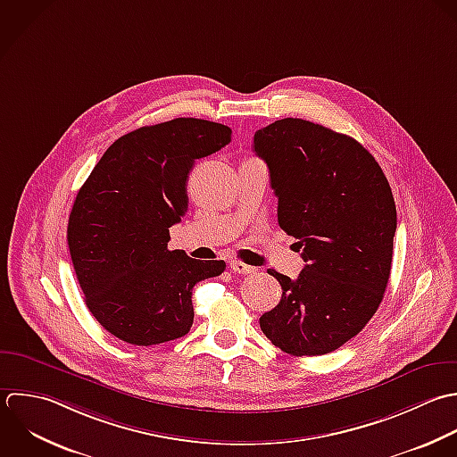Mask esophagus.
I'll list each match as a JSON object with an SVG mask.
<instances>
[{"mask_svg": "<svg viewBox=\"0 0 457 457\" xmlns=\"http://www.w3.org/2000/svg\"><path fill=\"white\" fill-rule=\"evenodd\" d=\"M229 267H231V270L237 272V274H253V272H254V267L245 265L244 262H238V260H233V262L229 263Z\"/></svg>", "mask_w": 457, "mask_h": 457, "instance_id": "obj_1", "label": "esophagus"}]
</instances>
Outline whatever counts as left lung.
Returning a JSON list of instances; mask_svg holds the SVG:
<instances>
[{"label":"left lung","instance_id":"8db88e82","mask_svg":"<svg viewBox=\"0 0 457 457\" xmlns=\"http://www.w3.org/2000/svg\"><path fill=\"white\" fill-rule=\"evenodd\" d=\"M278 197V222L295 237L304 269H269L279 304L263 335L292 356H320L356 337L378 312L392 270L397 210L376 158L353 137L287 117L254 133Z\"/></svg>","mask_w":457,"mask_h":457}]
</instances>
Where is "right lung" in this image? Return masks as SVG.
<instances>
[{
    "label": "right lung",
    "mask_w": 457,
    "mask_h": 457,
    "mask_svg": "<svg viewBox=\"0 0 457 457\" xmlns=\"http://www.w3.org/2000/svg\"><path fill=\"white\" fill-rule=\"evenodd\" d=\"M231 142L224 124L179 117L117 138L79 188L67 244L85 304L113 337L158 345L194 322L192 288L220 276L222 260L169 251V228L188 210L195 160Z\"/></svg>",
    "instance_id": "1"
}]
</instances>
